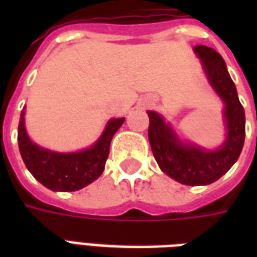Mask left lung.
Masks as SVG:
<instances>
[{
    "label": "left lung",
    "instance_id": "1",
    "mask_svg": "<svg viewBox=\"0 0 257 257\" xmlns=\"http://www.w3.org/2000/svg\"><path fill=\"white\" fill-rule=\"evenodd\" d=\"M194 52L201 59L209 84L224 103V143L216 150H205L182 142L172 126L156 111H147L150 118L149 140L162 172L179 183L205 186L220 179L241 154L245 140V111L220 55L205 45L194 47Z\"/></svg>",
    "mask_w": 257,
    "mask_h": 257
}]
</instances>
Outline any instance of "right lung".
<instances>
[{"mask_svg":"<svg viewBox=\"0 0 257 257\" xmlns=\"http://www.w3.org/2000/svg\"><path fill=\"white\" fill-rule=\"evenodd\" d=\"M125 118H112L95 145L78 153H55L33 143L26 132L25 111L18 126L22 158L34 178L52 191H77L88 186L104 171L110 143Z\"/></svg>","mask_w":257,"mask_h":257,"instance_id":"add662e5","label":"right lung"}]
</instances>
